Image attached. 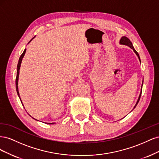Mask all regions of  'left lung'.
Masks as SVG:
<instances>
[{
	"label": "left lung",
	"mask_w": 159,
	"mask_h": 159,
	"mask_svg": "<svg viewBox=\"0 0 159 159\" xmlns=\"http://www.w3.org/2000/svg\"><path fill=\"white\" fill-rule=\"evenodd\" d=\"M119 43H120V44H123V45H126V46H128L129 47L131 48V49H133V51H134V52L135 53L136 55L138 56V57H139V60L141 61V60H140V57H139V54H138V52H137L135 50H134V47H133V44H132V42H131V41H130V40L128 38H127L126 36H123V37L121 38V40H120ZM142 86H143V85H142ZM141 92H142V88H141V93H140V95H139V98H138V100H137V103H136V105H134V108L137 106V103H139V99H140L141 95Z\"/></svg>",
	"instance_id": "8db88e82"
}]
</instances>
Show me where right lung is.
<instances>
[{"label": "right lung", "mask_w": 159, "mask_h": 159, "mask_svg": "<svg viewBox=\"0 0 159 159\" xmlns=\"http://www.w3.org/2000/svg\"><path fill=\"white\" fill-rule=\"evenodd\" d=\"M35 37V36H34ZM34 37H33L32 39L30 40V41H32V40L33 39V38H34ZM30 41L28 42V43H30ZM26 49H25V50H24V52H23V53L22 54V55L20 56V58H19V60H18V65H17V71H16V91H17V94H18V97H19V98H20V94H19V92H18V76H19V71H20V65H21V63H22V58H23V57H24V56H25V53H26ZM21 101V100H20ZM21 103H22V101H21ZM29 115V114H28ZM31 117V116H30ZM33 119H34V118H33ZM47 124H55V123H47Z\"/></svg>", "instance_id": "add662e5"}]
</instances>
